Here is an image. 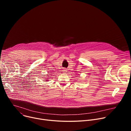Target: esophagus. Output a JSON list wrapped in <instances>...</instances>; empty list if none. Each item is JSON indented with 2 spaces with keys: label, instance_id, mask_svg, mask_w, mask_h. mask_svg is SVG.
<instances>
[{
  "label": "esophagus",
  "instance_id": "34e87169",
  "mask_svg": "<svg viewBox=\"0 0 131 131\" xmlns=\"http://www.w3.org/2000/svg\"><path fill=\"white\" fill-rule=\"evenodd\" d=\"M66 71H67V70L65 69V68H63V72L65 73H66Z\"/></svg>",
  "mask_w": 131,
  "mask_h": 131
}]
</instances>
